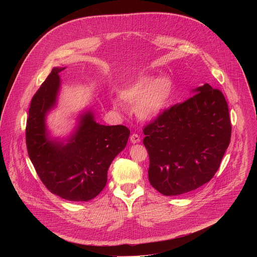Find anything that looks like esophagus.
Returning a JSON list of instances; mask_svg holds the SVG:
<instances>
[{
	"mask_svg": "<svg viewBox=\"0 0 257 257\" xmlns=\"http://www.w3.org/2000/svg\"><path fill=\"white\" fill-rule=\"evenodd\" d=\"M130 141L132 143H138L140 141V136L136 133H133L131 136H130Z\"/></svg>",
	"mask_w": 257,
	"mask_h": 257,
	"instance_id": "esophagus-1",
	"label": "esophagus"
}]
</instances>
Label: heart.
<instances>
[{
    "label": "heart",
    "instance_id": "1",
    "mask_svg": "<svg viewBox=\"0 0 257 257\" xmlns=\"http://www.w3.org/2000/svg\"><path fill=\"white\" fill-rule=\"evenodd\" d=\"M173 93V82L168 76L153 80L142 76L121 91V97L130 104H136V114L140 119L157 118L169 104Z\"/></svg>",
    "mask_w": 257,
    "mask_h": 257
}]
</instances>
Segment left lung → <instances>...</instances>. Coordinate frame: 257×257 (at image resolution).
<instances>
[{
  "instance_id": "1",
  "label": "left lung",
  "mask_w": 257,
  "mask_h": 257,
  "mask_svg": "<svg viewBox=\"0 0 257 257\" xmlns=\"http://www.w3.org/2000/svg\"><path fill=\"white\" fill-rule=\"evenodd\" d=\"M195 94L164 111L143 128L149 180L164 195L187 193L209 182L231 140L223 92L205 83Z\"/></svg>"
}]
</instances>
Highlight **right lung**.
I'll use <instances>...</instances> for the list:
<instances>
[{"instance_id":"right-lung-1","label":"right lung","mask_w":257,"mask_h":257,"mask_svg":"<svg viewBox=\"0 0 257 257\" xmlns=\"http://www.w3.org/2000/svg\"><path fill=\"white\" fill-rule=\"evenodd\" d=\"M54 68L32 96L26 122V148L29 159L49 191L70 201H87L104 188L107 170L127 144L130 130L123 125L104 126L85 114L69 143L50 140L45 116L55 104L60 86Z\"/></svg>"}]
</instances>
